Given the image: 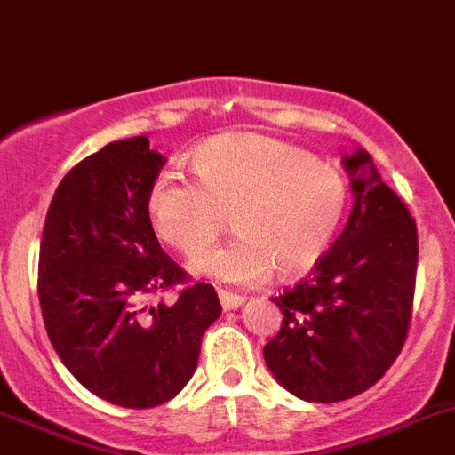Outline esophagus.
Instances as JSON below:
<instances>
[{"instance_id":"34e87169","label":"esophagus","mask_w":455,"mask_h":455,"mask_svg":"<svg viewBox=\"0 0 455 455\" xmlns=\"http://www.w3.org/2000/svg\"><path fill=\"white\" fill-rule=\"evenodd\" d=\"M220 303L224 310H238L240 305L245 303V296H238V293L231 291H220Z\"/></svg>"}]
</instances>
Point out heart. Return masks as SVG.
<instances>
[{
    "instance_id": "heart-1",
    "label": "heart",
    "mask_w": 455,
    "mask_h": 455,
    "mask_svg": "<svg viewBox=\"0 0 455 455\" xmlns=\"http://www.w3.org/2000/svg\"><path fill=\"white\" fill-rule=\"evenodd\" d=\"M192 182L162 171L148 187L145 215L156 238L185 257L208 250L231 215L228 245L192 263L227 284L289 280L319 263L347 210V185L310 152L257 132H227L189 152Z\"/></svg>"
}]
</instances>
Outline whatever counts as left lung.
Instances as JSON below:
<instances>
[{
  "label": "left lung",
  "instance_id": "left-lung-1",
  "mask_svg": "<svg viewBox=\"0 0 455 455\" xmlns=\"http://www.w3.org/2000/svg\"><path fill=\"white\" fill-rule=\"evenodd\" d=\"M354 208L307 280L273 299L284 315L263 347L282 388L307 403H339L379 379L403 349L414 300L419 238L407 205L372 156H342Z\"/></svg>",
  "mask_w": 455,
  "mask_h": 455
}]
</instances>
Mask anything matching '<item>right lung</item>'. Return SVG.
Wrapping results in <instances>:
<instances>
[{"label":"right lung","instance_id":"obj_1","mask_svg":"<svg viewBox=\"0 0 455 455\" xmlns=\"http://www.w3.org/2000/svg\"><path fill=\"white\" fill-rule=\"evenodd\" d=\"M164 164L145 136L108 143L64 175L41 238L39 300L52 349L87 391L132 410L185 388L205 328L221 315L210 284L189 286L175 303H145L187 280L145 215Z\"/></svg>","mask_w":455,"mask_h":455}]
</instances>
